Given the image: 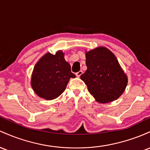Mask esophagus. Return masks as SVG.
Wrapping results in <instances>:
<instances>
[{"label":"esophagus","instance_id":"esophagus-1","mask_svg":"<svg viewBox=\"0 0 150 150\" xmlns=\"http://www.w3.org/2000/svg\"><path fill=\"white\" fill-rule=\"evenodd\" d=\"M83 74V71H78L77 73H76V75L77 77H80V76Z\"/></svg>","mask_w":150,"mask_h":150}]
</instances>
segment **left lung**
Here are the masks:
<instances>
[{
	"mask_svg": "<svg viewBox=\"0 0 150 150\" xmlns=\"http://www.w3.org/2000/svg\"><path fill=\"white\" fill-rule=\"evenodd\" d=\"M86 64L87 69L81 79L97 102H112L123 93L127 76L110 50L98 47L86 52Z\"/></svg>",
	"mask_w": 150,
	"mask_h": 150,
	"instance_id": "left-lung-1",
	"label": "left lung"
}]
</instances>
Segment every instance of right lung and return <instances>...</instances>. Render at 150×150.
I'll list each match as a JSON object with an SVG mask.
<instances>
[{
    "label": "right lung",
    "mask_w": 150,
    "mask_h": 150,
    "mask_svg": "<svg viewBox=\"0 0 150 150\" xmlns=\"http://www.w3.org/2000/svg\"><path fill=\"white\" fill-rule=\"evenodd\" d=\"M75 77L64 59V53L59 50L55 54L46 53L38 60L32 74L31 86L39 97L53 100L64 91L70 79Z\"/></svg>",
    "instance_id": "obj_1"
}]
</instances>
